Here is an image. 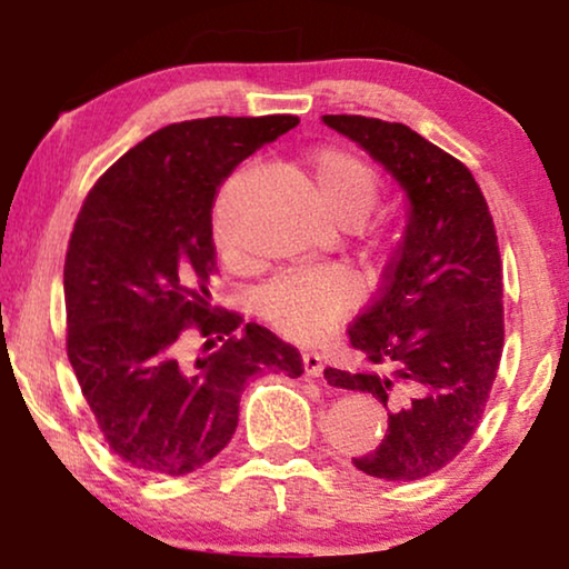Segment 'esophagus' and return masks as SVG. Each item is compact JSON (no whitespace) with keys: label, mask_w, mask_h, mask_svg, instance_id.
<instances>
[{"label":"esophagus","mask_w":569,"mask_h":569,"mask_svg":"<svg viewBox=\"0 0 569 569\" xmlns=\"http://www.w3.org/2000/svg\"><path fill=\"white\" fill-rule=\"evenodd\" d=\"M302 370L308 378H321L323 376V362L318 352H302Z\"/></svg>","instance_id":"1"}]
</instances>
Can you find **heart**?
Instances as JSON below:
<instances>
[{"instance_id":"obj_1","label":"heart","mask_w":569,"mask_h":569,"mask_svg":"<svg viewBox=\"0 0 569 569\" xmlns=\"http://www.w3.org/2000/svg\"><path fill=\"white\" fill-rule=\"evenodd\" d=\"M308 170L318 201L337 222L355 224L376 207L378 178L355 154L318 150L310 154ZM352 279L331 267L287 271L256 295V310L263 321L284 337L300 341L323 337L352 308Z\"/></svg>"}]
</instances>
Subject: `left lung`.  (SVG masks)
<instances>
[{
	"label": "left lung",
	"mask_w": 569,
	"mask_h": 569,
	"mask_svg": "<svg viewBox=\"0 0 569 569\" xmlns=\"http://www.w3.org/2000/svg\"><path fill=\"white\" fill-rule=\"evenodd\" d=\"M407 197V224L378 298L349 326L362 368H326L329 386L388 411L368 477L415 481L440 471L477 430L502 357V261L492 214L469 168L403 123L323 116Z\"/></svg>",
	"instance_id": "left-lung-1"
}]
</instances>
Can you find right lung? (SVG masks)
Segmentation results:
<instances>
[{
	"label": "right lung",
	"mask_w": 569,
	"mask_h": 569,
	"mask_svg": "<svg viewBox=\"0 0 569 569\" xmlns=\"http://www.w3.org/2000/svg\"><path fill=\"white\" fill-rule=\"evenodd\" d=\"M298 116H212L162 127L121 154L77 214L64 261L67 355L108 448L131 469L183 477L238 427L248 378L302 376V357L259 323L212 308V207L238 162ZM193 325L208 346L182 357ZM239 333L236 335L234 331Z\"/></svg>",
	"instance_id": "add662e5"
}]
</instances>
